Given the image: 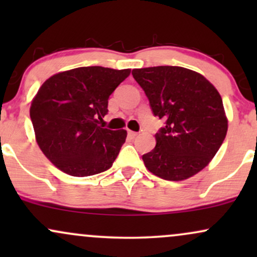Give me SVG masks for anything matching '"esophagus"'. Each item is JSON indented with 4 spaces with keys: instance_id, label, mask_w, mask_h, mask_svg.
Listing matches in <instances>:
<instances>
[{
    "instance_id": "1",
    "label": "esophagus",
    "mask_w": 257,
    "mask_h": 257,
    "mask_svg": "<svg viewBox=\"0 0 257 257\" xmlns=\"http://www.w3.org/2000/svg\"><path fill=\"white\" fill-rule=\"evenodd\" d=\"M128 137L131 139H134L138 137V133L137 132H132V131H128Z\"/></svg>"
}]
</instances>
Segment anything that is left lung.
<instances>
[{
    "label": "left lung",
    "mask_w": 257,
    "mask_h": 257,
    "mask_svg": "<svg viewBox=\"0 0 257 257\" xmlns=\"http://www.w3.org/2000/svg\"><path fill=\"white\" fill-rule=\"evenodd\" d=\"M133 77L145 91L152 113L166 119L156 133V147L143 156L158 178L181 181L205 168L227 134L219 91L204 76L180 66L134 69Z\"/></svg>",
    "instance_id": "1"
}]
</instances>
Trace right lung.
<instances>
[{
  "mask_svg": "<svg viewBox=\"0 0 257 257\" xmlns=\"http://www.w3.org/2000/svg\"><path fill=\"white\" fill-rule=\"evenodd\" d=\"M131 69L77 67L47 79L31 102L36 141L61 172L90 176L110 169L125 143L126 132L101 128L108 98Z\"/></svg>",
  "mask_w": 257,
  "mask_h": 257,
  "instance_id": "obj_1",
  "label": "right lung"
}]
</instances>
